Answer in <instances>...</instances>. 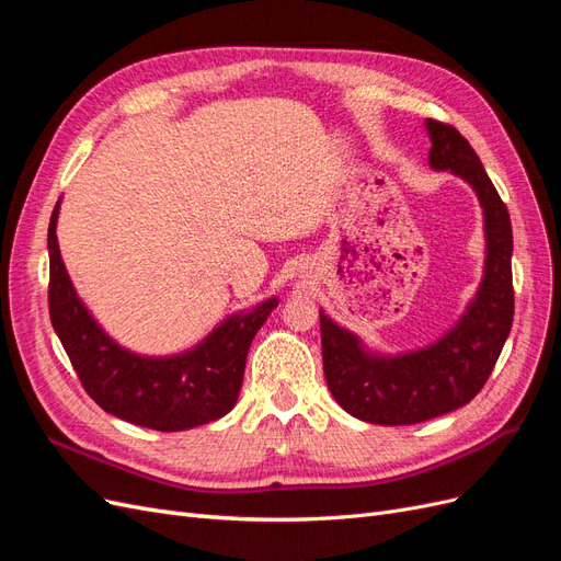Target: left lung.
<instances>
[{
	"label": "left lung",
	"mask_w": 561,
	"mask_h": 561,
	"mask_svg": "<svg viewBox=\"0 0 561 561\" xmlns=\"http://www.w3.org/2000/svg\"><path fill=\"white\" fill-rule=\"evenodd\" d=\"M428 163L472 186L484 215V274L463 316L437 342L396 355L369 351L320 311L322 369L344 410L379 426H410L468 404L486 383L513 328V227L480 157L456 128L428 118Z\"/></svg>",
	"instance_id": "obj_1"
}]
</instances>
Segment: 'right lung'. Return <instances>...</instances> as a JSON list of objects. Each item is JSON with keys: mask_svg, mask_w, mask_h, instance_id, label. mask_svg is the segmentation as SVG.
I'll list each match as a JSON object with an SVG mask.
<instances>
[{"mask_svg": "<svg viewBox=\"0 0 561 561\" xmlns=\"http://www.w3.org/2000/svg\"><path fill=\"white\" fill-rule=\"evenodd\" d=\"M58 213L60 201L48 225V313L87 393L107 414L163 433L190 431L231 412L243 383L248 348L278 299L229 316L182 353H133L114 342L79 299L60 257Z\"/></svg>", "mask_w": 561, "mask_h": 561, "instance_id": "1", "label": "right lung"}]
</instances>
